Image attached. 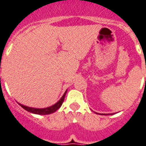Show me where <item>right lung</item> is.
<instances>
[{"instance_id": "1", "label": "right lung", "mask_w": 146, "mask_h": 146, "mask_svg": "<svg viewBox=\"0 0 146 146\" xmlns=\"http://www.w3.org/2000/svg\"><path fill=\"white\" fill-rule=\"evenodd\" d=\"M67 90H66V92H64V94L63 95V96L61 97V98L58 101V102L56 103V104H53L51 106L48 107V108H31V107H28L26 106V105H23V104H18L20 105V106L23 108V109H25L26 111H29V112H30V113H35V114H40V115H46V114H50V113H53L54 112L58 110V109L60 108V106L63 104V102H64V98H65V96H66V93Z\"/></svg>"}]
</instances>
